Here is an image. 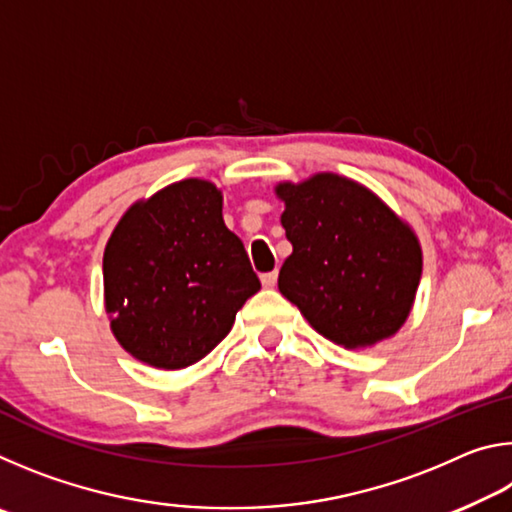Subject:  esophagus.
Returning a JSON list of instances; mask_svg holds the SVG:
<instances>
[{
	"instance_id": "obj_1",
	"label": "esophagus",
	"mask_w": 512,
	"mask_h": 512,
	"mask_svg": "<svg viewBox=\"0 0 512 512\" xmlns=\"http://www.w3.org/2000/svg\"><path fill=\"white\" fill-rule=\"evenodd\" d=\"M262 284L266 289H273L277 284V271H271V273H262Z\"/></svg>"
}]
</instances>
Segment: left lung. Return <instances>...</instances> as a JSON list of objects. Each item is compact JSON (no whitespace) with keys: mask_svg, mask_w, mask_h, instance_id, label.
Returning a JSON list of instances; mask_svg holds the SVG:
<instances>
[{"mask_svg":"<svg viewBox=\"0 0 512 512\" xmlns=\"http://www.w3.org/2000/svg\"><path fill=\"white\" fill-rule=\"evenodd\" d=\"M293 253L277 287L311 327L345 348L393 336L422 275L420 244L366 187L334 173L277 185Z\"/></svg>","mask_w":512,"mask_h":512,"instance_id":"left-lung-1","label":"left lung"}]
</instances>
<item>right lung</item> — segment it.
<instances>
[{"mask_svg":"<svg viewBox=\"0 0 512 512\" xmlns=\"http://www.w3.org/2000/svg\"><path fill=\"white\" fill-rule=\"evenodd\" d=\"M221 207L219 189L192 178L135 203L117 223L103 253L106 309L135 359L164 370L192 366L262 289Z\"/></svg>","mask_w":512,"mask_h":512,"instance_id":"right-lung-1","label":"right lung"}]
</instances>
